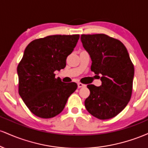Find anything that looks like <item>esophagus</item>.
Wrapping results in <instances>:
<instances>
[{
	"label": "esophagus",
	"instance_id": "obj_1",
	"mask_svg": "<svg viewBox=\"0 0 148 148\" xmlns=\"http://www.w3.org/2000/svg\"><path fill=\"white\" fill-rule=\"evenodd\" d=\"M85 86H86V85L81 84V83H78V88H79L85 87Z\"/></svg>",
	"mask_w": 148,
	"mask_h": 148
}]
</instances>
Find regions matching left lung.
Masks as SVG:
<instances>
[{
    "label": "left lung",
    "mask_w": 148,
    "mask_h": 148,
    "mask_svg": "<svg viewBox=\"0 0 148 148\" xmlns=\"http://www.w3.org/2000/svg\"><path fill=\"white\" fill-rule=\"evenodd\" d=\"M81 40L92 60L91 70L100 78L99 87L88 85L90 95L85 106L100 120L116 116L130 101L134 67L126 47L104 34L81 35Z\"/></svg>",
    "instance_id": "obj_1"
}]
</instances>
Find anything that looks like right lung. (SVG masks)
Here are the masks:
<instances>
[{"instance_id":"obj_1","label":"right lung","mask_w":148,"mask_h":148,"mask_svg":"<svg viewBox=\"0 0 148 148\" xmlns=\"http://www.w3.org/2000/svg\"><path fill=\"white\" fill-rule=\"evenodd\" d=\"M79 35H51L32 41L17 67L18 93L34 115L53 118L62 111L69 97L76 90L74 82L56 79V71L66 66Z\"/></svg>"}]
</instances>
